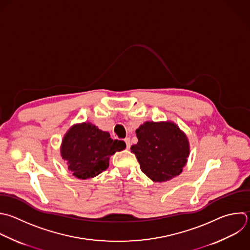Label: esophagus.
Segmentation results:
<instances>
[{
  "label": "esophagus",
  "instance_id": "obj_1",
  "mask_svg": "<svg viewBox=\"0 0 250 250\" xmlns=\"http://www.w3.org/2000/svg\"><path fill=\"white\" fill-rule=\"evenodd\" d=\"M124 141H125V143H126V146H127V148H130V146H131L130 138H125V139H124Z\"/></svg>",
  "mask_w": 250,
  "mask_h": 250
}]
</instances>
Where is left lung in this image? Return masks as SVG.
<instances>
[{
    "label": "left lung",
    "mask_w": 250,
    "mask_h": 250,
    "mask_svg": "<svg viewBox=\"0 0 250 250\" xmlns=\"http://www.w3.org/2000/svg\"><path fill=\"white\" fill-rule=\"evenodd\" d=\"M139 140L131 146L140 167L154 182H166L179 175L187 163L188 142L171 122H146L136 130Z\"/></svg>",
    "instance_id": "left-lung-1"
}]
</instances>
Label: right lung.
<instances>
[{
  "instance_id": "1",
  "label": "right lung",
  "mask_w": 250,
  "mask_h": 250,
  "mask_svg": "<svg viewBox=\"0 0 250 250\" xmlns=\"http://www.w3.org/2000/svg\"><path fill=\"white\" fill-rule=\"evenodd\" d=\"M125 147L123 141L112 140L107 132L91 123H83L73 126L66 133L62 156L73 175L85 180L106 170L109 156Z\"/></svg>"
}]
</instances>
